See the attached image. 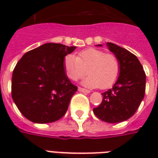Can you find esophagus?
<instances>
[{
  "mask_svg": "<svg viewBox=\"0 0 158 158\" xmlns=\"http://www.w3.org/2000/svg\"><path fill=\"white\" fill-rule=\"evenodd\" d=\"M79 91H80V92H84V93H89L90 91L89 90H88V89H84V88H81V87H79Z\"/></svg>",
  "mask_w": 158,
  "mask_h": 158,
  "instance_id": "obj_1",
  "label": "esophagus"
}]
</instances>
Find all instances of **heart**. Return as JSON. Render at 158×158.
Masks as SVG:
<instances>
[{"label":"heart","instance_id":"1","mask_svg":"<svg viewBox=\"0 0 158 158\" xmlns=\"http://www.w3.org/2000/svg\"><path fill=\"white\" fill-rule=\"evenodd\" d=\"M63 65L69 79L78 80L87 74L83 84L90 88L106 89L116 82L120 73V63L113 54L96 48L85 49L78 56L69 54L64 57Z\"/></svg>","mask_w":158,"mask_h":158}]
</instances>
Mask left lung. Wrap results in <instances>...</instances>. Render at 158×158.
Listing matches in <instances>:
<instances>
[{"instance_id": "1", "label": "left lung", "mask_w": 158, "mask_h": 158, "mask_svg": "<svg viewBox=\"0 0 158 158\" xmlns=\"http://www.w3.org/2000/svg\"><path fill=\"white\" fill-rule=\"evenodd\" d=\"M106 45L118 59L120 73L113 88L102 93V102L93 112L104 122L115 123L129 119L138 109L145 96L146 73L133 53L111 42Z\"/></svg>"}]
</instances>
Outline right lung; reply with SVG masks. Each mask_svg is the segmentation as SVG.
<instances>
[{
	"mask_svg": "<svg viewBox=\"0 0 158 158\" xmlns=\"http://www.w3.org/2000/svg\"><path fill=\"white\" fill-rule=\"evenodd\" d=\"M76 46L46 43L26 52L12 73V97L26 118L36 123L55 122L67 112L77 91L63 60Z\"/></svg>",
	"mask_w": 158,
	"mask_h": 158,
	"instance_id": "right-lung-1",
	"label": "right lung"
}]
</instances>
